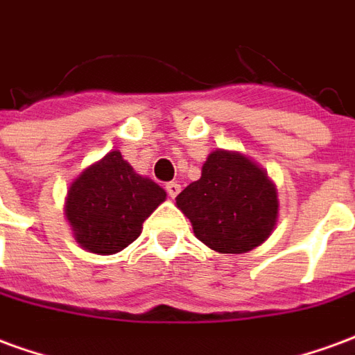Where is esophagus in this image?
I'll return each mask as SVG.
<instances>
[{
	"instance_id": "obj_1",
	"label": "esophagus",
	"mask_w": 355,
	"mask_h": 355,
	"mask_svg": "<svg viewBox=\"0 0 355 355\" xmlns=\"http://www.w3.org/2000/svg\"><path fill=\"white\" fill-rule=\"evenodd\" d=\"M165 190H167V193H169L171 198H177L178 192H180V184H178V182H167V184H165Z\"/></svg>"
}]
</instances>
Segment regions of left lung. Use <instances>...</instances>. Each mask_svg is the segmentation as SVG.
Wrapping results in <instances>:
<instances>
[{
    "label": "left lung",
    "instance_id": "left-lung-1",
    "mask_svg": "<svg viewBox=\"0 0 355 355\" xmlns=\"http://www.w3.org/2000/svg\"><path fill=\"white\" fill-rule=\"evenodd\" d=\"M177 207L209 249L241 254L264 243L277 220V192L257 163L239 152L215 150L201 178L177 196Z\"/></svg>",
    "mask_w": 355,
    "mask_h": 355
}]
</instances>
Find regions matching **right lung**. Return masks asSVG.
I'll return each instance as SVG.
<instances>
[{"mask_svg":"<svg viewBox=\"0 0 355 355\" xmlns=\"http://www.w3.org/2000/svg\"><path fill=\"white\" fill-rule=\"evenodd\" d=\"M165 198L162 186L137 175L116 150L73 180L64 211L83 249L114 254L139 238L142 223Z\"/></svg>","mask_w":355,"mask_h":355,"instance_id":"1","label":"right lung"}]
</instances>
